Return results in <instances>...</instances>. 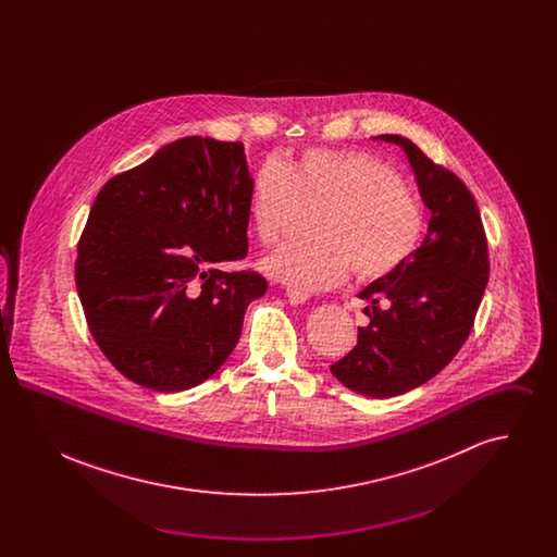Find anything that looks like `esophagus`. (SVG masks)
<instances>
[{"label":"esophagus","instance_id":"34e87169","mask_svg":"<svg viewBox=\"0 0 557 557\" xmlns=\"http://www.w3.org/2000/svg\"><path fill=\"white\" fill-rule=\"evenodd\" d=\"M286 296H288V302H290V305H302V302L309 298V294L298 290H288L286 292Z\"/></svg>","mask_w":557,"mask_h":557}]
</instances>
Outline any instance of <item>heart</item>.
I'll return each mask as SVG.
<instances>
[{"mask_svg":"<svg viewBox=\"0 0 557 557\" xmlns=\"http://www.w3.org/2000/svg\"><path fill=\"white\" fill-rule=\"evenodd\" d=\"M298 205L321 209L311 244L286 246L267 257V275L290 290L323 292L357 280H380L405 265L425 230L422 202L397 171L366 152L325 148L298 159H267L250 182L248 216L255 236L275 244Z\"/></svg>","mask_w":557,"mask_h":557,"instance_id":"b5f03b06","label":"heart"}]
</instances>
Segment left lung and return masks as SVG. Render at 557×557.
I'll return each instance as SVG.
<instances>
[{
    "mask_svg": "<svg viewBox=\"0 0 557 557\" xmlns=\"http://www.w3.org/2000/svg\"><path fill=\"white\" fill-rule=\"evenodd\" d=\"M373 139L405 150L430 211L428 234L405 265L359 292L371 302L370 323L330 371L357 395L391 398L434 377L466 343L488 282V252L476 200L457 175L403 135Z\"/></svg>",
    "mask_w": 557,
    "mask_h": 557,
    "instance_id": "8db88e82",
    "label": "left lung"
}]
</instances>
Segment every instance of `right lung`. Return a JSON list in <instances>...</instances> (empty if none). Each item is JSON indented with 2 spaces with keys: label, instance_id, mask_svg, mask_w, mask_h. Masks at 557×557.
Instances as JSON below:
<instances>
[{
  "label": "right lung",
  "instance_id": "add662e5",
  "mask_svg": "<svg viewBox=\"0 0 557 557\" xmlns=\"http://www.w3.org/2000/svg\"><path fill=\"white\" fill-rule=\"evenodd\" d=\"M250 182L239 141L191 135L100 189L75 280L94 341L135 384L194 388L238 345L265 277L216 265L246 257Z\"/></svg>",
  "mask_w": 557,
  "mask_h": 557
}]
</instances>
